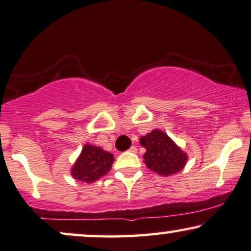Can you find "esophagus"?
Segmentation results:
<instances>
[{"label":"esophagus","instance_id":"1","mask_svg":"<svg viewBox=\"0 0 251 251\" xmlns=\"http://www.w3.org/2000/svg\"><path fill=\"white\" fill-rule=\"evenodd\" d=\"M136 150H138V149H136V147H134V146H132V147H131V148H129V149H128V151H129V152H136Z\"/></svg>","mask_w":251,"mask_h":251}]
</instances>
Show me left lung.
Returning <instances> with one entry per match:
<instances>
[{"mask_svg": "<svg viewBox=\"0 0 251 251\" xmlns=\"http://www.w3.org/2000/svg\"><path fill=\"white\" fill-rule=\"evenodd\" d=\"M140 143L146 148L143 159L147 168L159 176H171L185 168L187 159L183 152L168 134L159 129H153L145 136H141Z\"/></svg>", "mask_w": 251, "mask_h": 251, "instance_id": "obj_1", "label": "left lung"}]
</instances>
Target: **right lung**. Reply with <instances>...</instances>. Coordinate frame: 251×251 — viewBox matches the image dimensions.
<instances>
[{
  "mask_svg": "<svg viewBox=\"0 0 251 251\" xmlns=\"http://www.w3.org/2000/svg\"><path fill=\"white\" fill-rule=\"evenodd\" d=\"M113 155L92 145H85L71 169V175L78 181L92 183L111 170Z\"/></svg>",
  "mask_w": 251,
  "mask_h": 251,
  "instance_id": "add662e5",
  "label": "right lung"
}]
</instances>
